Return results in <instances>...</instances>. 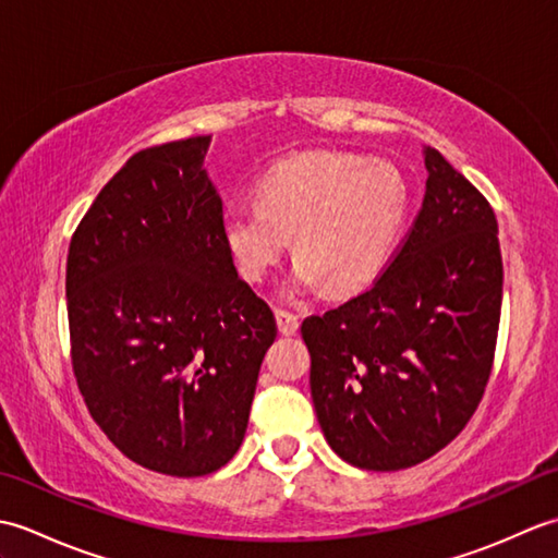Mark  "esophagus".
Instances as JSON below:
<instances>
[{
    "label": "esophagus",
    "mask_w": 558,
    "mask_h": 558,
    "mask_svg": "<svg viewBox=\"0 0 558 558\" xmlns=\"http://www.w3.org/2000/svg\"><path fill=\"white\" fill-rule=\"evenodd\" d=\"M276 322H278V330L282 336H294L300 330V318L290 312L276 310Z\"/></svg>",
    "instance_id": "1"
}]
</instances>
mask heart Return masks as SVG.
Returning a JSON list of instances; mask_svg holds the SVG:
<instances>
[{
	"mask_svg": "<svg viewBox=\"0 0 558 558\" xmlns=\"http://www.w3.org/2000/svg\"><path fill=\"white\" fill-rule=\"evenodd\" d=\"M256 206L222 218L234 270L260 282L286 256L298 264L288 298L326 286L352 292L388 264L410 213V184L396 165L352 153L310 150L282 158L254 184Z\"/></svg>",
	"mask_w": 558,
	"mask_h": 558,
	"instance_id": "obj_1",
	"label": "heart"
}]
</instances>
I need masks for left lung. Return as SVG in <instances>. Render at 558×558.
<instances>
[{
	"label": "left lung",
	"mask_w": 558,
	"mask_h": 558,
	"mask_svg": "<svg viewBox=\"0 0 558 558\" xmlns=\"http://www.w3.org/2000/svg\"><path fill=\"white\" fill-rule=\"evenodd\" d=\"M426 192L374 286L302 324L328 446L362 470H402L462 432L489 381L504 264L492 206L424 146Z\"/></svg>",
	"instance_id": "left-lung-1"
}]
</instances>
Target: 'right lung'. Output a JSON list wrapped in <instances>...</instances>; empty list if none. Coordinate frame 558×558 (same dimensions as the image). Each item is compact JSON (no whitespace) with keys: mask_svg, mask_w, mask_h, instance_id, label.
I'll use <instances>...</instances> for the list:
<instances>
[{"mask_svg":"<svg viewBox=\"0 0 558 558\" xmlns=\"http://www.w3.org/2000/svg\"><path fill=\"white\" fill-rule=\"evenodd\" d=\"M210 136L129 158L66 256L71 362L90 417L141 468L201 477L244 441L270 306L222 244Z\"/></svg>","mask_w":558,"mask_h":558,"instance_id":"1","label":"right lung"}]
</instances>
